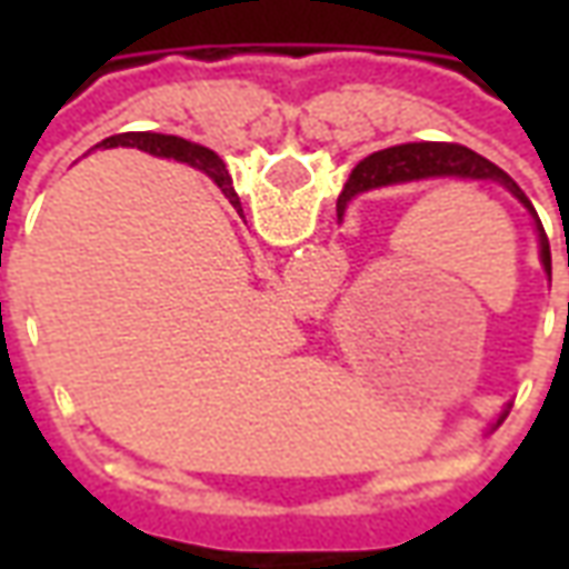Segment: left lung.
Returning a JSON list of instances; mask_svg holds the SVG:
<instances>
[{
  "label": "left lung",
  "mask_w": 569,
  "mask_h": 569,
  "mask_svg": "<svg viewBox=\"0 0 569 569\" xmlns=\"http://www.w3.org/2000/svg\"><path fill=\"white\" fill-rule=\"evenodd\" d=\"M439 176H457V179H476V182H497L506 191H512V198H518L527 207V212L533 216L539 234V259L542 268L551 280V249L546 228L539 222L533 203L527 200V194L518 188L512 176L500 170L497 163H490L488 158H481L478 151L457 146V142H406V146H393L369 154L366 161H359L353 167V173L347 179L345 191L338 198V216H345L347 200H353L362 191L381 186H396V182H418V179H439ZM567 268H569V249H567Z\"/></svg>",
  "instance_id": "1"
}]
</instances>
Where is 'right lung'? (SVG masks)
<instances>
[{"instance_id": "right-lung-1", "label": "right lung", "mask_w": 569, "mask_h": 569, "mask_svg": "<svg viewBox=\"0 0 569 569\" xmlns=\"http://www.w3.org/2000/svg\"><path fill=\"white\" fill-rule=\"evenodd\" d=\"M100 146H106V149H112V146H137V149L149 151V154H163V158L173 154L179 161H191L210 176L216 186L222 188L224 198L231 200L234 207H240V198H237L234 186H231V176H228L222 158L216 151L191 146V142L179 140V137H163V133H118V137H109V140L100 142Z\"/></svg>"}]
</instances>
